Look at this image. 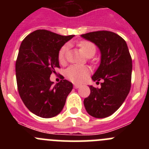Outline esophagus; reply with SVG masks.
Instances as JSON below:
<instances>
[{
    "mask_svg": "<svg viewBox=\"0 0 149 149\" xmlns=\"http://www.w3.org/2000/svg\"><path fill=\"white\" fill-rule=\"evenodd\" d=\"M74 87L75 88V89H78V88L81 87V85H79V84H74Z\"/></svg>",
    "mask_w": 149,
    "mask_h": 149,
    "instance_id": "obj_1",
    "label": "esophagus"
}]
</instances>
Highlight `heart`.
I'll use <instances>...</instances> for the list:
<instances>
[{
    "label": "heart",
    "mask_w": 149,
    "mask_h": 149,
    "mask_svg": "<svg viewBox=\"0 0 149 149\" xmlns=\"http://www.w3.org/2000/svg\"><path fill=\"white\" fill-rule=\"evenodd\" d=\"M79 47L81 48L85 54L88 57H92L96 52V47L93 42L89 41L84 40L78 43ZM68 49V45H64L60 48L58 51V60L60 63L63 64L66 59L67 51ZM65 77L74 84H82L86 81L90 74V70L86 66L72 65H70L65 71Z\"/></svg>",
    "instance_id": "obj_1"
}]
</instances>
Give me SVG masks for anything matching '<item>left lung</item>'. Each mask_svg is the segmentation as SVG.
I'll list each match as a JSON object with an SVG mask.
<instances>
[{
	"label": "left lung",
	"mask_w": 149,
	"mask_h": 149,
	"mask_svg": "<svg viewBox=\"0 0 149 149\" xmlns=\"http://www.w3.org/2000/svg\"><path fill=\"white\" fill-rule=\"evenodd\" d=\"M100 49L101 63L92 77L103 81L100 89L89 86L90 95L84 101L88 113L105 118L114 113L123 104L131 86L132 59L126 42L111 31L100 30L81 35Z\"/></svg>",
	"instance_id": "left-lung-1"
}]
</instances>
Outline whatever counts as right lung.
<instances>
[{"instance_id": "right-lung-1", "label": "right lung", "mask_w": 149, "mask_h": 149, "mask_svg": "<svg viewBox=\"0 0 149 149\" xmlns=\"http://www.w3.org/2000/svg\"><path fill=\"white\" fill-rule=\"evenodd\" d=\"M74 35L61 36L37 30L27 36L21 44L15 63L17 86L27 108L42 118L58 115L73 85L62 80L56 85L50 81L55 68H60L58 51Z\"/></svg>"}]
</instances>
